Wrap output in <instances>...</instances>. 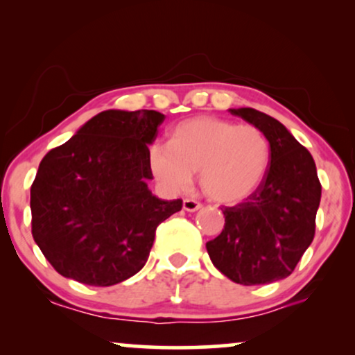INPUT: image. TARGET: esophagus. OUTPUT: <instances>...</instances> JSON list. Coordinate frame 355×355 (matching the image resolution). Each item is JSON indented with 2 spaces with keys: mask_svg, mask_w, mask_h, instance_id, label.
<instances>
[{
  "mask_svg": "<svg viewBox=\"0 0 355 355\" xmlns=\"http://www.w3.org/2000/svg\"><path fill=\"white\" fill-rule=\"evenodd\" d=\"M182 207L186 211H197L198 208H202V203L196 200V198H186V200L182 202Z\"/></svg>",
  "mask_w": 355,
  "mask_h": 355,
  "instance_id": "1",
  "label": "esophagus"
}]
</instances>
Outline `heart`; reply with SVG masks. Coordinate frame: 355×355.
I'll use <instances>...</instances> for the list:
<instances>
[{
    "mask_svg": "<svg viewBox=\"0 0 355 355\" xmlns=\"http://www.w3.org/2000/svg\"><path fill=\"white\" fill-rule=\"evenodd\" d=\"M153 176L169 192H186L200 171L203 192L216 202L244 198L263 181L270 164V142L254 124L198 116L173 129L171 144L148 147Z\"/></svg>",
    "mask_w": 355,
    "mask_h": 355,
    "instance_id": "b5f03b06",
    "label": "heart"
}]
</instances>
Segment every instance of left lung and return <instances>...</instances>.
<instances>
[{"instance_id":"8db88e82","label":"left lung","mask_w":355,"mask_h":355,"mask_svg":"<svg viewBox=\"0 0 355 355\" xmlns=\"http://www.w3.org/2000/svg\"><path fill=\"white\" fill-rule=\"evenodd\" d=\"M231 113L266 135L270 164L244 202L221 208L225 227L207 242V252L234 283L268 284L293 273L312 244L322 184L312 155L278 119L254 108Z\"/></svg>"}]
</instances>
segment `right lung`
Returning a JSON list of instances; mask_svg holds the SVG:
<instances>
[{
	"label": "right lung",
	"instance_id": "add662e5",
	"mask_svg": "<svg viewBox=\"0 0 355 355\" xmlns=\"http://www.w3.org/2000/svg\"><path fill=\"white\" fill-rule=\"evenodd\" d=\"M164 114H96L51 148L31 187L32 236L53 268L89 286H113L147 263L155 231L182 208L148 191V144Z\"/></svg>",
	"mask_w": 355,
	"mask_h": 355
}]
</instances>
